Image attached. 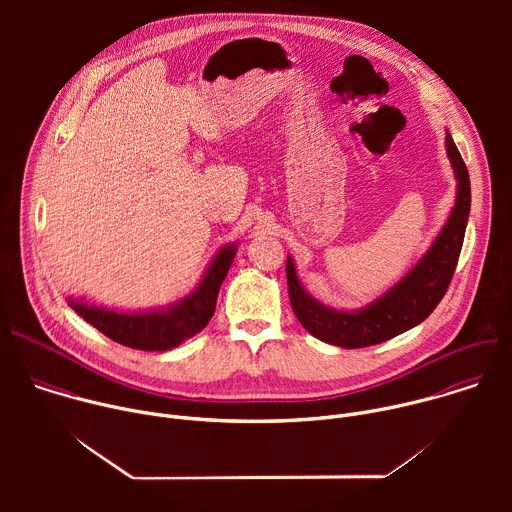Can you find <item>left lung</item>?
I'll use <instances>...</instances> for the list:
<instances>
[{"label":"left lung","instance_id":"obj_1","mask_svg":"<svg viewBox=\"0 0 512 512\" xmlns=\"http://www.w3.org/2000/svg\"><path fill=\"white\" fill-rule=\"evenodd\" d=\"M446 152L458 180L454 210L417 265L371 306L358 312H338L316 302L304 291L294 261L287 257L289 302L300 324L312 336L342 348L381 344L421 324L442 302L458 265L470 214V176L450 131L446 135Z\"/></svg>","mask_w":512,"mask_h":512}]
</instances>
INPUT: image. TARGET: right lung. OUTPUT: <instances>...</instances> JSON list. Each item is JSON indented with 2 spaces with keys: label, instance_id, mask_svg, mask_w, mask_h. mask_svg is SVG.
Segmentation results:
<instances>
[{
  "label": "right lung",
  "instance_id": "right-lung-1",
  "mask_svg": "<svg viewBox=\"0 0 512 512\" xmlns=\"http://www.w3.org/2000/svg\"><path fill=\"white\" fill-rule=\"evenodd\" d=\"M235 253V245H227L218 251L198 287L188 298L168 310L123 314L89 306L72 298L68 300V306L93 328L123 346L137 350H170L198 334L208 324L216 308L218 289L229 273Z\"/></svg>",
  "mask_w": 512,
  "mask_h": 512
}]
</instances>
